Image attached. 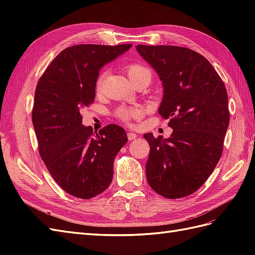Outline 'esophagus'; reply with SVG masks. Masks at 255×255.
Returning a JSON list of instances; mask_svg holds the SVG:
<instances>
[{"instance_id":"esophagus-1","label":"esophagus","mask_w":255,"mask_h":255,"mask_svg":"<svg viewBox=\"0 0 255 255\" xmlns=\"http://www.w3.org/2000/svg\"><path fill=\"white\" fill-rule=\"evenodd\" d=\"M127 137H128V140H133V139H136L138 136H137V133L131 132V131H128L127 132Z\"/></svg>"}]
</instances>
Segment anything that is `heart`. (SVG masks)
Instances as JSON below:
<instances>
[{"instance_id": "b5f03b06", "label": "heart", "mask_w": 255, "mask_h": 255, "mask_svg": "<svg viewBox=\"0 0 255 255\" xmlns=\"http://www.w3.org/2000/svg\"><path fill=\"white\" fill-rule=\"evenodd\" d=\"M125 71H126L127 75L130 79L131 82L134 84L138 80L142 79V78H147L149 81H151V72L150 70L144 67L141 63H129L125 66ZM106 72L102 71L99 77L96 79V83H95V90L97 93H100L103 88V82H104ZM142 115V111L140 110L139 107H128V106H119L115 110V117L125 124H130L133 119H138L141 117Z\"/></svg>"}]
</instances>
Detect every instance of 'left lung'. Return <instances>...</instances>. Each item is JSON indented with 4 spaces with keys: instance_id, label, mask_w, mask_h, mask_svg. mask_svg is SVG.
Wrapping results in <instances>:
<instances>
[{
    "instance_id": "left-lung-1",
    "label": "left lung",
    "mask_w": 255,
    "mask_h": 255,
    "mask_svg": "<svg viewBox=\"0 0 255 255\" xmlns=\"http://www.w3.org/2000/svg\"><path fill=\"white\" fill-rule=\"evenodd\" d=\"M136 48L163 83L159 114L173 129L169 139L143 134L150 145L147 181L165 198L188 196L207 181L223 153L230 119L226 86L207 59L188 48Z\"/></svg>"
}]
</instances>
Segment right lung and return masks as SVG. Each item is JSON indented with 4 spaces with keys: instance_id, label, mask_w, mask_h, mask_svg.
Here are the masks:
<instances>
[{
    "instance_id": "obj_1",
    "label": "right lung",
    "mask_w": 255,
    "mask_h": 255,
    "mask_svg": "<svg viewBox=\"0 0 255 255\" xmlns=\"http://www.w3.org/2000/svg\"><path fill=\"white\" fill-rule=\"evenodd\" d=\"M130 47H68L38 81L31 114L38 150L53 180L74 197L90 199L111 185L114 159L128 140L113 124L93 132L81 111L94 103L100 69Z\"/></svg>"
}]
</instances>
